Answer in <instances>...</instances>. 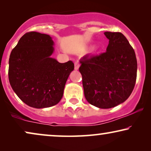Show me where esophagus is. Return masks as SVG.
Listing matches in <instances>:
<instances>
[{
    "label": "esophagus",
    "mask_w": 151,
    "mask_h": 151,
    "mask_svg": "<svg viewBox=\"0 0 151 151\" xmlns=\"http://www.w3.org/2000/svg\"><path fill=\"white\" fill-rule=\"evenodd\" d=\"M80 63H79V62H76L75 63V64H74V66H75V70H78V69H79V67H80Z\"/></svg>",
    "instance_id": "obj_1"
}]
</instances>
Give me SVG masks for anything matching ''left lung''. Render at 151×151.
I'll use <instances>...</instances> for the list:
<instances>
[{"instance_id":"1","label":"left lung","mask_w":151,"mask_h":151,"mask_svg":"<svg viewBox=\"0 0 151 151\" xmlns=\"http://www.w3.org/2000/svg\"><path fill=\"white\" fill-rule=\"evenodd\" d=\"M109 40L106 51L81 58L79 71L84 93L88 103L100 109H110L131 96L137 78L135 53L120 32H104Z\"/></svg>"}]
</instances>
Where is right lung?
<instances>
[{
	"mask_svg": "<svg viewBox=\"0 0 151 151\" xmlns=\"http://www.w3.org/2000/svg\"><path fill=\"white\" fill-rule=\"evenodd\" d=\"M54 42L50 36L36 32L24 34L12 51L9 80L12 89L28 106L36 109L57 104L74 64L60 63L51 57Z\"/></svg>",
	"mask_w": 151,
	"mask_h": 151,
	"instance_id": "right-lung-1",
	"label": "right lung"
}]
</instances>
